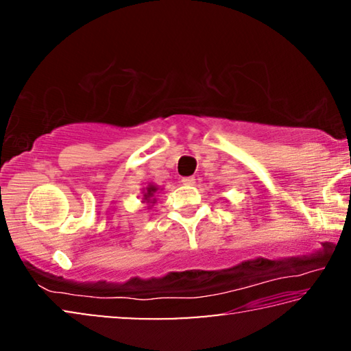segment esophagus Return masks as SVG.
<instances>
[{"mask_svg": "<svg viewBox=\"0 0 351 351\" xmlns=\"http://www.w3.org/2000/svg\"><path fill=\"white\" fill-rule=\"evenodd\" d=\"M181 182L186 184V186H193V184H195V176H186V178H182Z\"/></svg>", "mask_w": 351, "mask_h": 351, "instance_id": "1", "label": "esophagus"}]
</instances>
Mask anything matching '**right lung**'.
<instances>
[{
  "instance_id": "add662e5",
  "label": "right lung",
  "mask_w": 351,
  "mask_h": 351,
  "mask_svg": "<svg viewBox=\"0 0 351 351\" xmlns=\"http://www.w3.org/2000/svg\"><path fill=\"white\" fill-rule=\"evenodd\" d=\"M158 192V187L153 186V184H148V186L145 187V190L142 193H144V203H148V204H154L156 203V198H154V193Z\"/></svg>"
}]
</instances>
